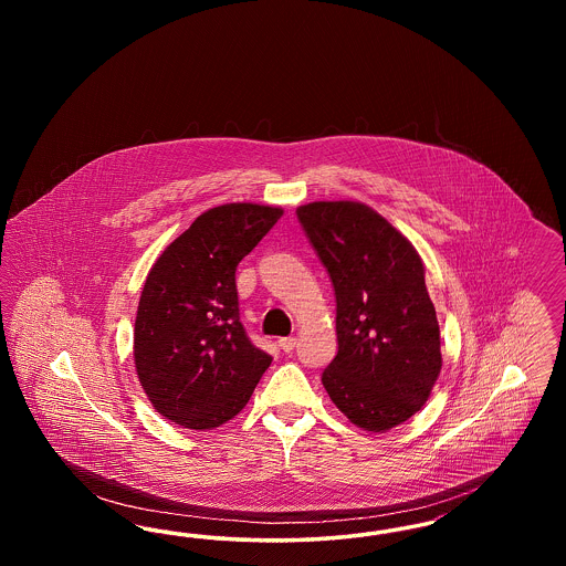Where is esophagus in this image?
<instances>
[{
	"label": "esophagus",
	"mask_w": 566,
	"mask_h": 566,
	"mask_svg": "<svg viewBox=\"0 0 566 566\" xmlns=\"http://www.w3.org/2000/svg\"><path fill=\"white\" fill-rule=\"evenodd\" d=\"M277 344H280L282 350L293 352L296 348V337H282Z\"/></svg>",
	"instance_id": "34e87169"
}]
</instances>
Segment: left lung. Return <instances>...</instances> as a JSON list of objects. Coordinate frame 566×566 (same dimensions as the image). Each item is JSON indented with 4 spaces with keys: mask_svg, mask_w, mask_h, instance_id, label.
I'll return each instance as SVG.
<instances>
[{
    "mask_svg": "<svg viewBox=\"0 0 566 566\" xmlns=\"http://www.w3.org/2000/svg\"><path fill=\"white\" fill-rule=\"evenodd\" d=\"M296 218L335 289L337 356L323 386L365 431L422 409L441 371L439 323L416 248L358 201H314Z\"/></svg>",
    "mask_w": 566,
    "mask_h": 566,
    "instance_id": "8db88e82",
    "label": "left lung"
}]
</instances>
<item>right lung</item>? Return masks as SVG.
<instances>
[{"label": "right lung", "instance_id": "right-lung-1", "mask_svg": "<svg viewBox=\"0 0 566 566\" xmlns=\"http://www.w3.org/2000/svg\"><path fill=\"white\" fill-rule=\"evenodd\" d=\"M282 208L227 203L163 250L135 316L139 384L167 420L208 431L235 418L271 365L240 323L235 270Z\"/></svg>", "mask_w": 566, "mask_h": 566}]
</instances>
